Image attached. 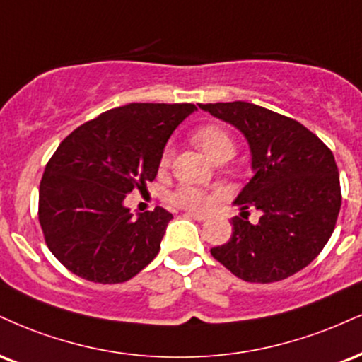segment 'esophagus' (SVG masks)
Masks as SVG:
<instances>
[{
    "mask_svg": "<svg viewBox=\"0 0 362 362\" xmlns=\"http://www.w3.org/2000/svg\"><path fill=\"white\" fill-rule=\"evenodd\" d=\"M187 217H190V219L194 221H206L207 216L206 214H199V212H185Z\"/></svg>",
    "mask_w": 362,
    "mask_h": 362,
    "instance_id": "esophagus-1",
    "label": "esophagus"
}]
</instances>
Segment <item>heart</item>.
<instances>
[{
	"label": "heart",
	"instance_id": "1",
	"mask_svg": "<svg viewBox=\"0 0 362 362\" xmlns=\"http://www.w3.org/2000/svg\"><path fill=\"white\" fill-rule=\"evenodd\" d=\"M194 141L200 146V150L206 153L212 162L221 158H230L234 153V139L219 124H204L194 133ZM173 150L167 146L163 150L162 158H160V167H168L172 162ZM214 195L200 187L184 184L180 185L175 192L172 194V202L175 206L192 209V211H206L211 206Z\"/></svg>",
	"mask_w": 362,
	"mask_h": 362
}]
</instances>
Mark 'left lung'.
<instances>
[{
  "instance_id": "8db88e82",
  "label": "left lung",
  "mask_w": 362,
  "mask_h": 362,
  "mask_svg": "<svg viewBox=\"0 0 362 362\" xmlns=\"http://www.w3.org/2000/svg\"><path fill=\"white\" fill-rule=\"evenodd\" d=\"M245 134L255 175L234 200L241 217L211 255L251 283L285 280L310 264L332 236L341 211V184L332 151L298 121L256 104H199ZM250 206L262 212L251 225Z\"/></svg>"
}]
</instances>
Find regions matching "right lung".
<instances>
[{"label":"right lung","mask_w":362,"mask_h":362,"mask_svg":"<svg viewBox=\"0 0 362 362\" xmlns=\"http://www.w3.org/2000/svg\"><path fill=\"white\" fill-rule=\"evenodd\" d=\"M194 104L132 103L79 126L47 163L38 194L45 243L74 275L123 283L160 251L173 216L162 207L134 216L126 194L158 173L170 134Z\"/></svg>","instance_id":"add662e5"}]
</instances>
